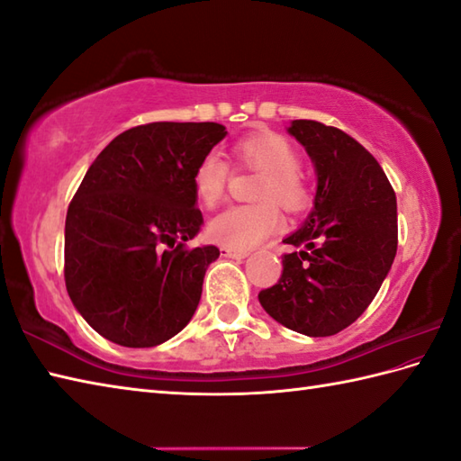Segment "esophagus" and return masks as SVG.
Listing matches in <instances>:
<instances>
[{"mask_svg":"<svg viewBox=\"0 0 461 461\" xmlns=\"http://www.w3.org/2000/svg\"><path fill=\"white\" fill-rule=\"evenodd\" d=\"M221 256L243 259V258L249 256V251H248V249H236V248H221Z\"/></svg>","mask_w":461,"mask_h":461,"instance_id":"34e87169","label":"esophagus"}]
</instances>
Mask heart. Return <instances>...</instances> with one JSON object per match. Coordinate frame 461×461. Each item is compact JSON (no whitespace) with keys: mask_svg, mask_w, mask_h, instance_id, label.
Instances as JSON below:
<instances>
[{"mask_svg":"<svg viewBox=\"0 0 461 461\" xmlns=\"http://www.w3.org/2000/svg\"><path fill=\"white\" fill-rule=\"evenodd\" d=\"M233 164L258 171L254 187L258 203L231 205L210 221L207 233L225 248L249 249L279 230L282 220L274 203L287 213L302 212L310 202V189L300 171V153L284 135L251 133L233 143ZM231 169L218 156H205L194 171V189L203 207H215L225 195Z\"/></svg>","mask_w":461,"mask_h":461,"instance_id":"b5f03b06","label":"heart"}]
</instances>
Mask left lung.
<instances>
[{"label": "left lung", "instance_id": "8db88e82", "mask_svg": "<svg viewBox=\"0 0 461 461\" xmlns=\"http://www.w3.org/2000/svg\"><path fill=\"white\" fill-rule=\"evenodd\" d=\"M318 174L310 218L284 243L277 284L259 303L282 326L310 338L336 336L351 326L393 264L398 203L384 169L362 143L331 125L295 120L290 125Z\"/></svg>", "mask_w": 461, "mask_h": 461}]
</instances>
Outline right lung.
<instances>
[{
  "mask_svg": "<svg viewBox=\"0 0 461 461\" xmlns=\"http://www.w3.org/2000/svg\"><path fill=\"white\" fill-rule=\"evenodd\" d=\"M221 123L153 122L117 135L68 207L63 276L99 336L153 348L197 310L215 246L187 248L203 218L194 171L225 138Z\"/></svg>",
  "mask_w": 461,
  "mask_h": 461,
  "instance_id": "obj_1",
  "label": "right lung"
}]
</instances>
